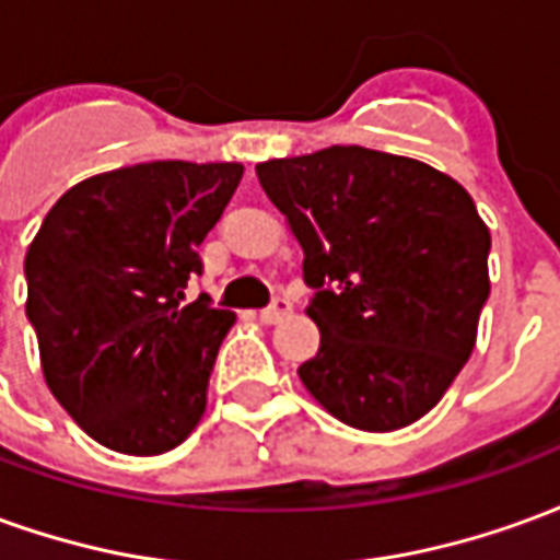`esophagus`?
I'll return each mask as SVG.
<instances>
[{
    "instance_id": "obj_1",
    "label": "esophagus",
    "mask_w": 560,
    "mask_h": 560,
    "mask_svg": "<svg viewBox=\"0 0 560 560\" xmlns=\"http://www.w3.org/2000/svg\"><path fill=\"white\" fill-rule=\"evenodd\" d=\"M291 300H284V296H276L272 303L267 305V308H260V320L264 324H279V320H284V317L291 315Z\"/></svg>"
}]
</instances>
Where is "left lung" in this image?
<instances>
[{
    "label": "left lung",
    "instance_id": "left-lung-1",
    "mask_svg": "<svg viewBox=\"0 0 560 560\" xmlns=\"http://www.w3.org/2000/svg\"><path fill=\"white\" fill-rule=\"evenodd\" d=\"M303 245L320 348L305 389L363 432L411 425L468 363L489 300V228L446 173L405 155L329 147L257 164Z\"/></svg>",
    "mask_w": 560,
    "mask_h": 560
}]
</instances>
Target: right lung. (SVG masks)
Segmentation results:
<instances>
[{"label": "right lung", "mask_w": 560, "mask_h": 560, "mask_svg": "<svg viewBox=\"0 0 560 560\" xmlns=\"http://www.w3.org/2000/svg\"><path fill=\"white\" fill-rule=\"evenodd\" d=\"M243 164L149 161L68 188L26 252V317L47 387L83 432L128 456L191 434L236 315L207 293L197 255Z\"/></svg>", "instance_id": "obj_1"}]
</instances>
